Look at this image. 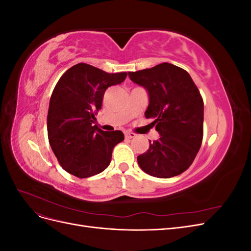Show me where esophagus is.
Returning <instances> with one entry per match:
<instances>
[{"mask_svg": "<svg viewBox=\"0 0 251 251\" xmlns=\"http://www.w3.org/2000/svg\"><path fill=\"white\" fill-rule=\"evenodd\" d=\"M125 136H126V138H135L136 137V134L135 133H132V132H126L125 133Z\"/></svg>", "mask_w": 251, "mask_h": 251, "instance_id": "1", "label": "esophagus"}]
</instances>
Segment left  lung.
I'll return each instance as SVG.
<instances>
[{
	"mask_svg": "<svg viewBox=\"0 0 251 251\" xmlns=\"http://www.w3.org/2000/svg\"><path fill=\"white\" fill-rule=\"evenodd\" d=\"M131 80L148 90L147 118L153 119L160 137L137 157L140 169L157 178L185 172L198 154L203 138L204 104L194 80L184 69L169 63L128 72Z\"/></svg>",
	"mask_w": 251,
	"mask_h": 251,
	"instance_id": "1",
	"label": "left lung"
}]
</instances>
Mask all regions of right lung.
I'll use <instances>...</instances> for the list:
<instances>
[{"label": "right lung", "mask_w": 251, "mask_h": 251, "mask_svg": "<svg viewBox=\"0 0 251 251\" xmlns=\"http://www.w3.org/2000/svg\"><path fill=\"white\" fill-rule=\"evenodd\" d=\"M126 75L80 63L68 69L53 90L47 116L49 143L62 168L73 176L88 178L103 172L114 147L125 139L121 131L104 132L94 123L105 90Z\"/></svg>", "instance_id": "1"}]
</instances>
